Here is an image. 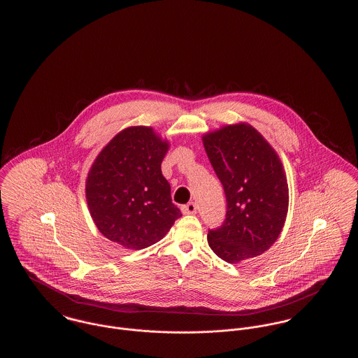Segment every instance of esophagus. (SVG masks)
<instances>
[{
	"label": "esophagus",
	"instance_id": "34e87169",
	"mask_svg": "<svg viewBox=\"0 0 358 358\" xmlns=\"http://www.w3.org/2000/svg\"><path fill=\"white\" fill-rule=\"evenodd\" d=\"M181 210H182L184 215H193V213L197 212V205L194 203H187V205H182Z\"/></svg>",
	"mask_w": 358,
	"mask_h": 358
}]
</instances>
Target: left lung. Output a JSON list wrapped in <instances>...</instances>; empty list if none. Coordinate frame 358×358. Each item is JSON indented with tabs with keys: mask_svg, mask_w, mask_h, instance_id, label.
<instances>
[{
	"mask_svg": "<svg viewBox=\"0 0 358 358\" xmlns=\"http://www.w3.org/2000/svg\"><path fill=\"white\" fill-rule=\"evenodd\" d=\"M203 143L227 199L225 220L208 232L209 247L228 263L266 252L289 210V185L278 154L248 123L208 133Z\"/></svg>",
	"mask_w": 358,
	"mask_h": 358,
	"instance_id": "obj_1",
	"label": "left lung"
}]
</instances>
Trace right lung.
<instances>
[{"mask_svg":"<svg viewBox=\"0 0 358 358\" xmlns=\"http://www.w3.org/2000/svg\"><path fill=\"white\" fill-rule=\"evenodd\" d=\"M169 143L152 127L133 126L114 136L85 181L91 217L103 236L129 250L164 238L181 212L171 203L161 164Z\"/></svg>","mask_w":358,"mask_h":358,"instance_id":"add662e5","label":"right lung"}]
</instances>
